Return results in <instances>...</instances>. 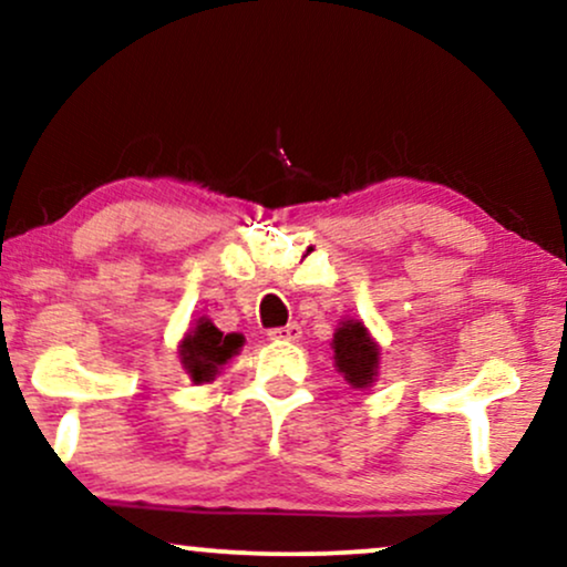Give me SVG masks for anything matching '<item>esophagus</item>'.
Instances as JSON below:
<instances>
[{
  "label": "esophagus",
  "instance_id": "34e87169",
  "mask_svg": "<svg viewBox=\"0 0 567 567\" xmlns=\"http://www.w3.org/2000/svg\"><path fill=\"white\" fill-rule=\"evenodd\" d=\"M300 334H303V329H300V324H296V321H292V324H288V327L271 329V332H269L271 340H277V342H296V340H300Z\"/></svg>",
  "mask_w": 567,
  "mask_h": 567
}]
</instances>
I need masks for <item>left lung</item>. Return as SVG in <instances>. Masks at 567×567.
<instances>
[{
    "mask_svg": "<svg viewBox=\"0 0 567 567\" xmlns=\"http://www.w3.org/2000/svg\"><path fill=\"white\" fill-rule=\"evenodd\" d=\"M334 369L353 390H369L379 377V342L361 319H342L332 337Z\"/></svg>",
    "mask_w": 567,
    "mask_h": 567,
    "instance_id": "1",
    "label": "left lung"
}]
</instances>
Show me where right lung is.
Instances as JSON below:
<instances>
[{
  "mask_svg": "<svg viewBox=\"0 0 567 567\" xmlns=\"http://www.w3.org/2000/svg\"><path fill=\"white\" fill-rule=\"evenodd\" d=\"M246 337L238 332L225 334L221 329L214 327L209 317L196 319L188 332L183 334L181 346H177V355L185 374L190 377L193 384H209L217 379L219 369L230 361L233 355L240 353Z\"/></svg>",
  "mask_w": 567,
  "mask_h": 567,
  "instance_id": "1",
  "label": "right lung"
}]
</instances>
